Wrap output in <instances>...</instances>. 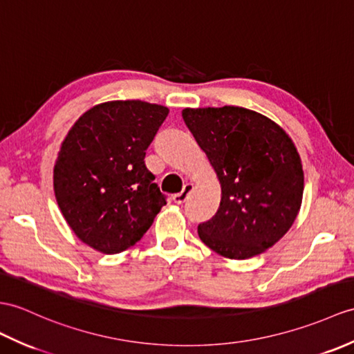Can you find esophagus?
Instances as JSON below:
<instances>
[{
    "mask_svg": "<svg viewBox=\"0 0 354 354\" xmlns=\"http://www.w3.org/2000/svg\"><path fill=\"white\" fill-rule=\"evenodd\" d=\"M193 190V184L192 183H187L185 185H184V188H183V192L180 193H176L175 196H174V202L175 203H184L185 201H187V197H188V193H190Z\"/></svg>",
    "mask_w": 354,
    "mask_h": 354,
    "instance_id": "34e87169",
    "label": "esophagus"
}]
</instances>
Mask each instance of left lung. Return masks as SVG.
<instances>
[{
    "mask_svg": "<svg viewBox=\"0 0 354 354\" xmlns=\"http://www.w3.org/2000/svg\"><path fill=\"white\" fill-rule=\"evenodd\" d=\"M221 187L216 216L197 226L201 240L229 259L266 252L297 217L305 176L297 147L282 127L243 106L184 109Z\"/></svg>",
    "mask_w": 354,
    "mask_h": 354,
    "instance_id": "obj_1",
    "label": "left lung"
}]
</instances>
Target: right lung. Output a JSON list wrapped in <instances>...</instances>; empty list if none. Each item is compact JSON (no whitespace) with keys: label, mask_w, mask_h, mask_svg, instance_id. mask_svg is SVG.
Here are the masks:
<instances>
[{"label":"right lung","mask_w":354,"mask_h":354,"mask_svg":"<svg viewBox=\"0 0 354 354\" xmlns=\"http://www.w3.org/2000/svg\"><path fill=\"white\" fill-rule=\"evenodd\" d=\"M167 114L158 104L109 101L87 110L64 137L54 164L55 199L92 249L127 250L166 205L145 155Z\"/></svg>","instance_id":"right-lung-1"}]
</instances>
